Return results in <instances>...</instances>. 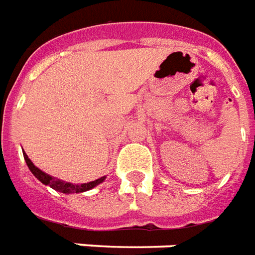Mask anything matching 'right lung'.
<instances>
[{"instance_id": "1", "label": "right lung", "mask_w": 255, "mask_h": 255, "mask_svg": "<svg viewBox=\"0 0 255 255\" xmlns=\"http://www.w3.org/2000/svg\"><path fill=\"white\" fill-rule=\"evenodd\" d=\"M24 154V159L27 162L28 167H29V170L32 171V174L36 177L37 180L43 182L44 185L51 186L52 189L58 190L60 193H66V195H70V193H82V192H86V190H90L94 186H97L99 184H101L107 177H101L99 180L96 181H90V182H86V184H81V185H77V184H70V182H65V181H60L58 178H54V177H51L44 171H41L39 167L32 163V161L28 158V155L25 152H22Z\"/></svg>"}]
</instances>
